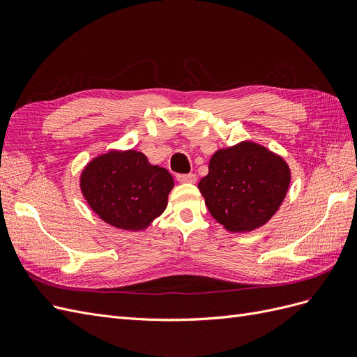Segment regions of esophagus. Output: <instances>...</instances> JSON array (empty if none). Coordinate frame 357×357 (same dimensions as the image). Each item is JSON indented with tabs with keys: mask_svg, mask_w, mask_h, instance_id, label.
Returning a JSON list of instances; mask_svg holds the SVG:
<instances>
[{
	"mask_svg": "<svg viewBox=\"0 0 357 357\" xmlns=\"http://www.w3.org/2000/svg\"><path fill=\"white\" fill-rule=\"evenodd\" d=\"M177 180L180 183H195L197 181V176L195 174H177Z\"/></svg>",
	"mask_w": 357,
	"mask_h": 357,
	"instance_id": "esophagus-1",
	"label": "esophagus"
}]
</instances>
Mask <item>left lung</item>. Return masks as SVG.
I'll use <instances>...</instances> for the list:
<instances>
[{
    "label": "left lung",
    "instance_id": "left-lung-1",
    "mask_svg": "<svg viewBox=\"0 0 357 357\" xmlns=\"http://www.w3.org/2000/svg\"><path fill=\"white\" fill-rule=\"evenodd\" d=\"M290 185L286 160L266 147L241 142L215 152L198 183L208 211L226 231L250 232L278 211Z\"/></svg>",
    "mask_w": 357,
    "mask_h": 357
}]
</instances>
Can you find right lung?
Returning a JSON list of instances; mask_svg holds the SVG:
<instances>
[{"label":"right lung","mask_w":357,"mask_h":357,"mask_svg":"<svg viewBox=\"0 0 357 357\" xmlns=\"http://www.w3.org/2000/svg\"><path fill=\"white\" fill-rule=\"evenodd\" d=\"M174 180L137 150H110L93 158L80 176L89 207L114 228L143 231L164 213Z\"/></svg>","instance_id":"add662e5"}]
</instances>
